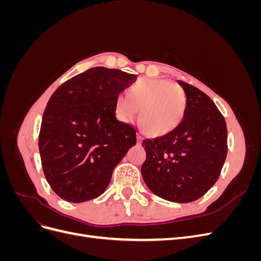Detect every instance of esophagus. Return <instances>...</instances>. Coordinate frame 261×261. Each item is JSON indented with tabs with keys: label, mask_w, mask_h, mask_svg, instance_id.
Instances as JSON below:
<instances>
[{
	"label": "esophagus",
	"mask_w": 261,
	"mask_h": 261,
	"mask_svg": "<svg viewBox=\"0 0 261 261\" xmlns=\"http://www.w3.org/2000/svg\"><path fill=\"white\" fill-rule=\"evenodd\" d=\"M143 140H144V137L141 136V135H139V134H138V135H137V143L140 145L141 143H143Z\"/></svg>",
	"instance_id": "esophagus-1"
}]
</instances>
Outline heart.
Returning <instances> with one entry per match:
<instances>
[{"mask_svg": "<svg viewBox=\"0 0 261 261\" xmlns=\"http://www.w3.org/2000/svg\"><path fill=\"white\" fill-rule=\"evenodd\" d=\"M127 96L120 93L116 97V117L124 123H132L139 110V126L148 135H167L183 121L186 94L175 84L145 78L130 87Z\"/></svg>", "mask_w": 261, "mask_h": 261, "instance_id": "1", "label": "heart"}]
</instances>
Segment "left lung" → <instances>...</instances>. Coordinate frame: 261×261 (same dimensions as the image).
<instances>
[{
	"instance_id": "8db88e82",
	"label": "left lung",
	"mask_w": 261,
	"mask_h": 261,
	"mask_svg": "<svg viewBox=\"0 0 261 261\" xmlns=\"http://www.w3.org/2000/svg\"><path fill=\"white\" fill-rule=\"evenodd\" d=\"M186 94L183 121L171 133L146 139L141 175L154 195L173 202L200 198L219 178L227 153V129L213 101L178 81Z\"/></svg>"
}]
</instances>
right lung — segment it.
<instances>
[{
    "label": "right lung",
    "mask_w": 261,
    "mask_h": 261,
    "mask_svg": "<svg viewBox=\"0 0 261 261\" xmlns=\"http://www.w3.org/2000/svg\"><path fill=\"white\" fill-rule=\"evenodd\" d=\"M136 78L120 69L92 67L51 96L42 116L39 151L44 176L62 199L97 198L136 145L135 128L115 115L116 97Z\"/></svg>",
    "instance_id": "1"
}]
</instances>
